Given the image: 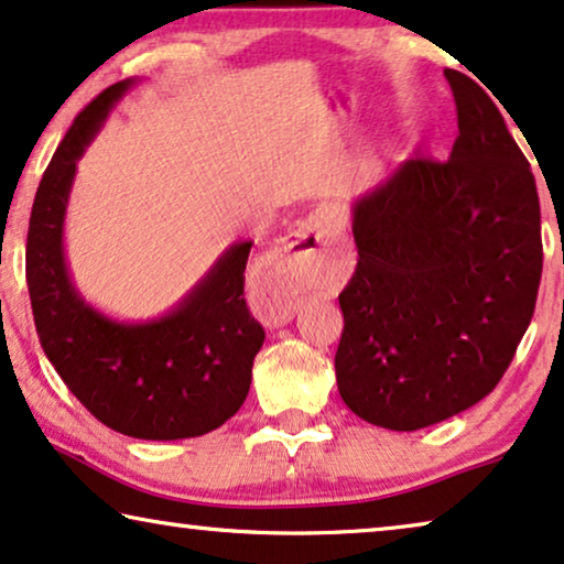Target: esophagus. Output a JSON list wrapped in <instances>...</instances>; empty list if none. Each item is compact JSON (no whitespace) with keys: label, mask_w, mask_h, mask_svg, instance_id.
Instances as JSON below:
<instances>
[{"label":"esophagus","mask_w":564,"mask_h":564,"mask_svg":"<svg viewBox=\"0 0 564 564\" xmlns=\"http://www.w3.org/2000/svg\"><path fill=\"white\" fill-rule=\"evenodd\" d=\"M340 229V214L319 206L310 219L283 237L278 252L260 268L252 286L254 312L265 325L281 327L296 317L306 281L327 265Z\"/></svg>","instance_id":"34e87169"}]
</instances>
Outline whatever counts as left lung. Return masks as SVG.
I'll use <instances>...</instances> for the list:
<instances>
[{
  "label": "left lung",
  "instance_id": "1",
  "mask_svg": "<svg viewBox=\"0 0 564 564\" xmlns=\"http://www.w3.org/2000/svg\"><path fill=\"white\" fill-rule=\"evenodd\" d=\"M448 162L408 160L352 200L358 265L340 294L335 377L366 423L420 431L485 400L534 317L536 180L490 95L448 69Z\"/></svg>",
  "mask_w": 564,
  "mask_h": 564
}]
</instances>
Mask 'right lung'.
<instances>
[{
	"label": "right lung",
	"instance_id": "right-lung-1",
	"mask_svg": "<svg viewBox=\"0 0 564 564\" xmlns=\"http://www.w3.org/2000/svg\"><path fill=\"white\" fill-rule=\"evenodd\" d=\"M110 85L74 118L37 185L25 273L37 337L69 392L112 431L144 441L212 433L242 408L265 333L245 304L252 242H235L162 317L120 322L74 289L64 224L77 162L120 97Z\"/></svg>",
	"mask_w": 564,
	"mask_h": 564
}]
</instances>
